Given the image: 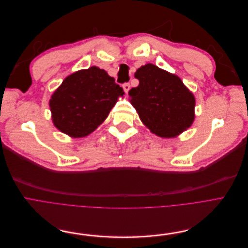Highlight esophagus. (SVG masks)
Segmentation results:
<instances>
[{"label": "esophagus", "mask_w": 248, "mask_h": 248, "mask_svg": "<svg viewBox=\"0 0 248 248\" xmlns=\"http://www.w3.org/2000/svg\"><path fill=\"white\" fill-rule=\"evenodd\" d=\"M123 90L126 93H128L129 90H130V84H129V82H125V84L123 85Z\"/></svg>", "instance_id": "34e87169"}]
</instances>
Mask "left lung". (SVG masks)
<instances>
[{
	"label": "left lung",
	"mask_w": 248,
	"mask_h": 248,
	"mask_svg": "<svg viewBox=\"0 0 248 248\" xmlns=\"http://www.w3.org/2000/svg\"><path fill=\"white\" fill-rule=\"evenodd\" d=\"M139 85L129 91L141 121L159 137H174L194 121L195 98L179 77L155 64L138 68Z\"/></svg>",
	"instance_id": "1"
}]
</instances>
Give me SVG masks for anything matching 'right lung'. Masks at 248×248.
I'll return each mask as SVG.
<instances>
[{"instance_id": "1", "label": "right lung", "mask_w": 248, "mask_h": 248, "mask_svg": "<svg viewBox=\"0 0 248 248\" xmlns=\"http://www.w3.org/2000/svg\"><path fill=\"white\" fill-rule=\"evenodd\" d=\"M124 93L104 69L92 66L78 70L68 76L52 95V121L69 136H87L104 122Z\"/></svg>"}]
</instances>
